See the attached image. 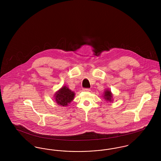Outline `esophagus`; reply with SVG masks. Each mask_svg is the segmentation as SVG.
<instances>
[{
	"mask_svg": "<svg viewBox=\"0 0 161 161\" xmlns=\"http://www.w3.org/2000/svg\"><path fill=\"white\" fill-rule=\"evenodd\" d=\"M83 91H85V92H89V91H91V89H90L89 88H84V89H83Z\"/></svg>",
	"mask_w": 161,
	"mask_h": 161,
	"instance_id": "esophagus-1",
	"label": "esophagus"
}]
</instances>
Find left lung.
Masks as SVG:
<instances>
[{"mask_svg":"<svg viewBox=\"0 0 161 161\" xmlns=\"http://www.w3.org/2000/svg\"><path fill=\"white\" fill-rule=\"evenodd\" d=\"M112 96H113V95H112V92L111 91H110V90H106L105 91H104V98L105 99V100L107 101H109V102H111V101H113V99H112Z\"/></svg>","mask_w":161,"mask_h":161,"instance_id":"8db88e82","label":"left lung"}]
</instances>
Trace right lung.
<instances>
[{
	"instance_id": "right-lung-1",
	"label": "right lung",
	"mask_w": 161,
	"mask_h": 161,
	"mask_svg": "<svg viewBox=\"0 0 161 161\" xmlns=\"http://www.w3.org/2000/svg\"><path fill=\"white\" fill-rule=\"evenodd\" d=\"M75 93L70 90L66 86L62 87L55 93L54 98L56 103L62 106H67L74 100Z\"/></svg>"
}]
</instances>
